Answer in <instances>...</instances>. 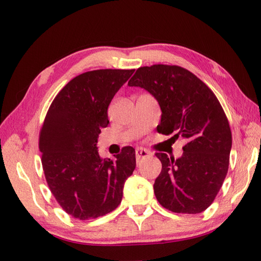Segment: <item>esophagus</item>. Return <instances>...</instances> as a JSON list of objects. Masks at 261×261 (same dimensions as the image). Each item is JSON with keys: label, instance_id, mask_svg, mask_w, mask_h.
Masks as SVG:
<instances>
[{"label": "esophagus", "instance_id": "esophagus-1", "mask_svg": "<svg viewBox=\"0 0 261 261\" xmlns=\"http://www.w3.org/2000/svg\"><path fill=\"white\" fill-rule=\"evenodd\" d=\"M151 156V152L147 150L145 148H138L136 149V158H137V162L139 163L140 160H142L143 158H148Z\"/></svg>", "mask_w": 261, "mask_h": 261}]
</instances>
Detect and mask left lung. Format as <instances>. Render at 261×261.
<instances>
[{"mask_svg": "<svg viewBox=\"0 0 261 261\" xmlns=\"http://www.w3.org/2000/svg\"><path fill=\"white\" fill-rule=\"evenodd\" d=\"M145 88L162 109L157 131L181 137L178 159L156 152L163 168L153 184L162 206L175 213L197 214L213 203L229 169L232 135L218 97L190 70L157 64L138 68L127 83Z\"/></svg>", "mask_w": 261, "mask_h": 261, "instance_id": "1", "label": "left lung"}]
</instances>
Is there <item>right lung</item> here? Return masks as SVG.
<instances>
[{"label":"right lung","instance_id":"right-lung-1","mask_svg":"<svg viewBox=\"0 0 261 261\" xmlns=\"http://www.w3.org/2000/svg\"><path fill=\"white\" fill-rule=\"evenodd\" d=\"M135 69H96L74 77L49 107L39 134L43 173L49 190L66 213L96 219L119 206L124 181L136 168L127 146L103 159L96 142L110 123L108 108Z\"/></svg>","mask_w":261,"mask_h":261}]
</instances>
